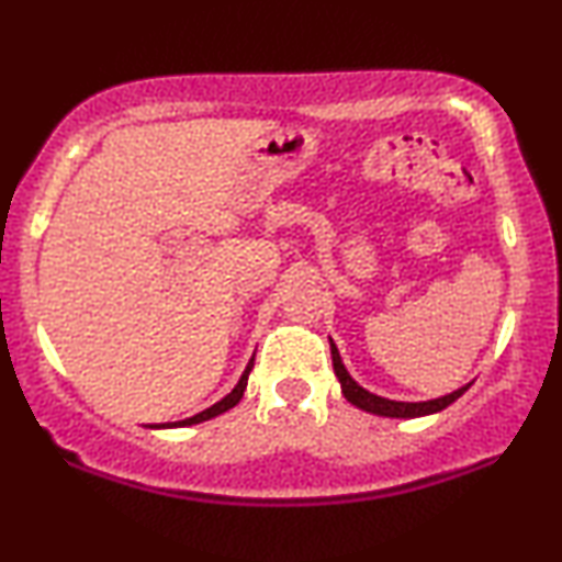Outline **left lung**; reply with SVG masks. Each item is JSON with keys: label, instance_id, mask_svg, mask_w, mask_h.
Returning <instances> with one entry per match:
<instances>
[{"label": "left lung", "instance_id": "8db88e82", "mask_svg": "<svg viewBox=\"0 0 562 562\" xmlns=\"http://www.w3.org/2000/svg\"><path fill=\"white\" fill-rule=\"evenodd\" d=\"M329 353H333L335 376H337V382H340V390H342V395H346V401L353 403L356 408L367 411V414H374V416L416 418V416L437 414V411L448 408L450 403H456L458 397H461L463 392L471 387V382H469V384H463V387L448 392V395L431 397V401H416V403H408V401H390V397L374 395V392H369L367 387H361V384H358V382L353 380V376L348 374L346 363H342L340 350H337V346L333 342V337H329Z\"/></svg>", "mask_w": 562, "mask_h": 562}]
</instances>
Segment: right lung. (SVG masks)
<instances>
[{
	"label": "right lung",
	"instance_id": "right-lung-1",
	"mask_svg": "<svg viewBox=\"0 0 562 562\" xmlns=\"http://www.w3.org/2000/svg\"><path fill=\"white\" fill-rule=\"evenodd\" d=\"M251 369H254V358L251 361H248V367H246V371H243L240 374V380H238V384H235L233 387V392H227L225 397H222L220 403H214V405H209L206 411H201V414H195V416H191V418H182V422H170V424H157V427H151V429H172V427H191V424H201V422H209V418H214V416H220V414H225V411H229V408H235V405L240 403V397H243V392H246V384H248V374H251Z\"/></svg>",
	"mask_w": 562,
	"mask_h": 562
}]
</instances>
